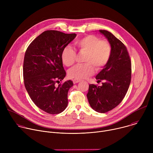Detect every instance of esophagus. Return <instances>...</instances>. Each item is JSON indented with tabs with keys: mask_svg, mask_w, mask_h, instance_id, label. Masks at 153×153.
Masks as SVG:
<instances>
[{
	"mask_svg": "<svg viewBox=\"0 0 153 153\" xmlns=\"http://www.w3.org/2000/svg\"><path fill=\"white\" fill-rule=\"evenodd\" d=\"M80 82V80H78V79H74L73 80V83L75 84V83H77L78 82Z\"/></svg>",
	"mask_w": 153,
	"mask_h": 153,
	"instance_id": "esophagus-1",
	"label": "esophagus"
}]
</instances>
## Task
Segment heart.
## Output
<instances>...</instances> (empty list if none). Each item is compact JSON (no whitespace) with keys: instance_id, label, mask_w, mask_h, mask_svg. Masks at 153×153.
<instances>
[{"instance_id":"1","label":"heart","mask_w":153,"mask_h":153,"mask_svg":"<svg viewBox=\"0 0 153 153\" xmlns=\"http://www.w3.org/2000/svg\"><path fill=\"white\" fill-rule=\"evenodd\" d=\"M74 46L80 54H85V64L75 65L68 71V76L74 79H85L93 75L94 68L100 70L110 59L112 48L110 43L94 35L85 36L74 43ZM76 51L70 46L65 47L61 54L63 63L67 67L73 65L76 59Z\"/></svg>"}]
</instances>
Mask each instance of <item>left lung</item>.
Listing matches in <instances>:
<instances>
[{"label": "left lung", "mask_w": 153, "mask_h": 153, "mask_svg": "<svg viewBox=\"0 0 153 153\" xmlns=\"http://www.w3.org/2000/svg\"><path fill=\"white\" fill-rule=\"evenodd\" d=\"M112 48L110 60L96 76L102 86L89 85L86 96L91 108L96 111L105 113L116 107L125 97L131 79V61L126 47L112 33L99 30Z\"/></svg>", "instance_id": "8db88e82"}]
</instances>
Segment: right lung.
Instances as JSON below:
<instances>
[{
	"mask_svg": "<svg viewBox=\"0 0 153 153\" xmlns=\"http://www.w3.org/2000/svg\"><path fill=\"white\" fill-rule=\"evenodd\" d=\"M76 36L75 33L47 30L37 36L26 50L23 66L25 88L34 104L48 114H59L67 106L73 81L57 86L56 84L66 76L61 59L62 50Z\"/></svg>",
	"mask_w": 153,
	"mask_h": 153,
	"instance_id": "right-lung-1",
	"label": "right lung"
}]
</instances>
